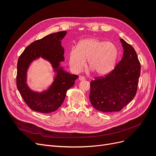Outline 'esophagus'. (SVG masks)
<instances>
[{"instance_id":"34e87169","label":"esophagus","mask_w":156,"mask_h":156,"mask_svg":"<svg viewBox=\"0 0 156 156\" xmlns=\"http://www.w3.org/2000/svg\"><path fill=\"white\" fill-rule=\"evenodd\" d=\"M79 80H80V81H84V80H85V77L83 76H79Z\"/></svg>"}]
</instances>
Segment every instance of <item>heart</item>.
<instances>
[{"instance_id":"1","label":"heart","mask_w":156,"mask_h":156,"mask_svg":"<svg viewBox=\"0 0 156 156\" xmlns=\"http://www.w3.org/2000/svg\"><path fill=\"white\" fill-rule=\"evenodd\" d=\"M118 57V50L111 42H105L94 37L80 40L69 51V67L79 73L88 64L99 75H104L114 69Z\"/></svg>"}]
</instances>
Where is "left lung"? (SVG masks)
Wrapping results in <instances>:
<instances>
[{
    "instance_id": "obj_1",
    "label": "left lung",
    "mask_w": 156,
    "mask_h": 156,
    "mask_svg": "<svg viewBox=\"0 0 156 156\" xmlns=\"http://www.w3.org/2000/svg\"><path fill=\"white\" fill-rule=\"evenodd\" d=\"M123 56L115 68L105 77L90 82V101L104 112L120 111L135 96L140 73V64L136 51L123 39Z\"/></svg>"
}]
</instances>
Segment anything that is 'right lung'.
<instances>
[{"mask_svg":"<svg viewBox=\"0 0 156 156\" xmlns=\"http://www.w3.org/2000/svg\"><path fill=\"white\" fill-rule=\"evenodd\" d=\"M66 33V31H60L34 41L27 47L18 59L17 87L32 111L49 113L57 110L64 102L67 90L74 85L79 77L66 72L60 66V62L64 61V49L61 41ZM39 58L48 60L56 73L50 87L41 93L32 91L26 83L27 69L33 61Z\"/></svg>","mask_w":156,"mask_h":156,"instance_id":"obj_1","label":"right lung"}]
</instances>
